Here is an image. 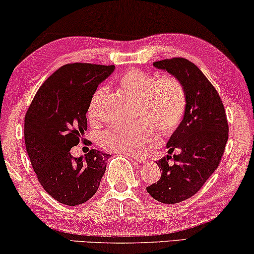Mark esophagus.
Listing matches in <instances>:
<instances>
[{
	"mask_svg": "<svg viewBox=\"0 0 254 254\" xmlns=\"http://www.w3.org/2000/svg\"><path fill=\"white\" fill-rule=\"evenodd\" d=\"M129 156L130 158H133L134 161H136L138 163H145L147 162V159H145L144 157H142V156H134V155H128Z\"/></svg>",
	"mask_w": 254,
	"mask_h": 254,
	"instance_id": "1",
	"label": "esophagus"
}]
</instances>
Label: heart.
I'll use <instances>...</instances> for the list:
<instances>
[{
  "label": "heart",
  "instance_id": "obj_1",
  "mask_svg": "<svg viewBox=\"0 0 254 254\" xmlns=\"http://www.w3.org/2000/svg\"><path fill=\"white\" fill-rule=\"evenodd\" d=\"M118 89L135 98L134 118L127 126L110 128L100 135L99 143L106 150L126 155H141L157 147L159 137L170 135L182 123L186 110V93L178 79L164 76L156 79L150 72L129 69L120 76ZM104 89L96 90L88 106L92 123L100 119V100Z\"/></svg>",
  "mask_w": 254,
  "mask_h": 254
}]
</instances>
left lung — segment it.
I'll return each mask as SVG.
<instances>
[{
  "instance_id": "obj_1",
  "label": "left lung",
  "mask_w": 254,
  "mask_h": 254,
  "mask_svg": "<svg viewBox=\"0 0 254 254\" xmlns=\"http://www.w3.org/2000/svg\"><path fill=\"white\" fill-rule=\"evenodd\" d=\"M182 83L186 93V110L182 123L170 136L165 157L157 163L161 179L147 192L162 203H178L193 196L220 164L228 141V121L223 103L203 72L193 62L173 58L154 62ZM173 150L175 164L168 159Z\"/></svg>"
}]
</instances>
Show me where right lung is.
Segmentation results:
<instances>
[{
  "instance_id": "obj_1",
  "label": "right lung",
  "mask_w": 254,
  "mask_h": 254,
  "mask_svg": "<svg viewBox=\"0 0 254 254\" xmlns=\"http://www.w3.org/2000/svg\"><path fill=\"white\" fill-rule=\"evenodd\" d=\"M114 65L70 64L48 77L25 116L24 137L31 164L44 190L59 202L76 206L95 195L109 154L91 149L75 158L70 149L86 130L89 102Z\"/></svg>"
}]
</instances>
